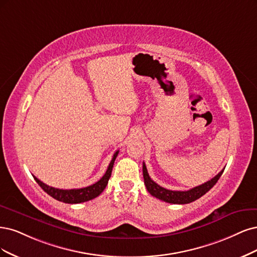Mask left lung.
I'll list each match as a JSON object with an SVG mask.
<instances>
[{"label": "left lung", "mask_w": 257, "mask_h": 257, "mask_svg": "<svg viewBox=\"0 0 257 257\" xmlns=\"http://www.w3.org/2000/svg\"><path fill=\"white\" fill-rule=\"evenodd\" d=\"M223 171L224 170H222L218 175L207 181V183L190 189L188 191H172V190L165 189L155 183V181L150 177V175H148L146 165L143 162V177L147 191L153 196L170 204H189L191 202H194L197 198H200L205 193L208 192L209 190L217 184V181L221 177Z\"/></svg>", "instance_id": "8db88e82"}]
</instances>
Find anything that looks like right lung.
I'll return each instance as SVG.
<instances>
[{
    "label": "right lung",
    "instance_id": "right-lung-1",
    "mask_svg": "<svg viewBox=\"0 0 257 257\" xmlns=\"http://www.w3.org/2000/svg\"><path fill=\"white\" fill-rule=\"evenodd\" d=\"M117 155H118V151L115 152V154L113 155V158L109 164V167H107V170H106L104 175L94 185L85 187V188L70 189V190L57 189V188H53V187H50V186L44 184L43 181H40L35 176H33V177H34L36 183L41 187V189H43L45 192H47L49 195L52 196L57 201L63 202V203H67V204H79V203L87 202V201L93 200V198L97 197L98 195H100L101 192L105 189V187L107 185V181H109V179L111 177L114 161H115V159H116Z\"/></svg>",
    "mask_w": 257,
    "mask_h": 257
}]
</instances>
